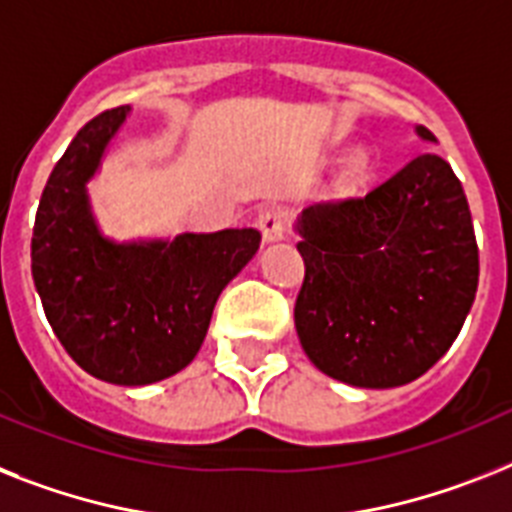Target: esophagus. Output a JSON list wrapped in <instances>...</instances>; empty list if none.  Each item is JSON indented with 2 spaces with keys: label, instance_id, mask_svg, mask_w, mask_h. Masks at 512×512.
Returning <instances> with one entry per match:
<instances>
[{
  "label": "esophagus",
  "instance_id": "1",
  "mask_svg": "<svg viewBox=\"0 0 512 512\" xmlns=\"http://www.w3.org/2000/svg\"><path fill=\"white\" fill-rule=\"evenodd\" d=\"M261 235H264V243H280L287 235V222L285 211L282 209H264L256 219Z\"/></svg>",
  "mask_w": 512,
  "mask_h": 512
}]
</instances>
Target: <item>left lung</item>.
I'll list each match as a JSON object with an SVG mask.
<instances>
[{
  "label": "left lung",
  "instance_id": "left-lung-1",
  "mask_svg": "<svg viewBox=\"0 0 512 512\" xmlns=\"http://www.w3.org/2000/svg\"><path fill=\"white\" fill-rule=\"evenodd\" d=\"M416 135L437 143L416 125ZM306 264L295 329L316 369L337 382L390 390L445 356L474 306L479 248L463 185L437 154L295 222Z\"/></svg>",
  "mask_w": 512,
  "mask_h": 512
}]
</instances>
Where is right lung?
<instances>
[{"label": "right lung", "instance_id": "1", "mask_svg": "<svg viewBox=\"0 0 512 512\" xmlns=\"http://www.w3.org/2000/svg\"><path fill=\"white\" fill-rule=\"evenodd\" d=\"M128 117L130 107L109 109L67 146L41 193L31 272L54 335L80 369L101 382L143 387L196 358L219 293L256 256L261 232L104 235L88 183Z\"/></svg>", "mask_w": 512, "mask_h": 512}]
</instances>
